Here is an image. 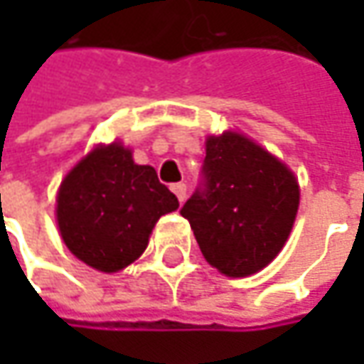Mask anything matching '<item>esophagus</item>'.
<instances>
[{
	"mask_svg": "<svg viewBox=\"0 0 364 364\" xmlns=\"http://www.w3.org/2000/svg\"><path fill=\"white\" fill-rule=\"evenodd\" d=\"M172 192H174L176 198H178L180 203H184V200H186V184H184V182L172 184Z\"/></svg>",
	"mask_w": 364,
	"mask_h": 364,
	"instance_id": "obj_1",
	"label": "esophagus"
}]
</instances>
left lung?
<instances>
[{"label": "left lung", "instance_id": "left-lung-1", "mask_svg": "<svg viewBox=\"0 0 364 364\" xmlns=\"http://www.w3.org/2000/svg\"><path fill=\"white\" fill-rule=\"evenodd\" d=\"M298 204V180L286 164L229 132L206 139L200 184L180 215L213 267L229 277H245L282 251Z\"/></svg>", "mask_w": 364, "mask_h": 364}]
</instances>
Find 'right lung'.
<instances>
[{
  "label": "right lung",
  "mask_w": 364,
  "mask_h": 364,
  "mask_svg": "<svg viewBox=\"0 0 364 364\" xmlns=\"http://www.w3.org/2000/svg\"><path fill=\"white\" fill-rule=\"evenodd\" d=\"M63 241L73 255L105 273L119 272L147 247L161 215L178 198L151 166H137L119 144L97 147L70 170L56 198Z\"/></svg>",
  "instance_id": "1"
}]
</instances>
